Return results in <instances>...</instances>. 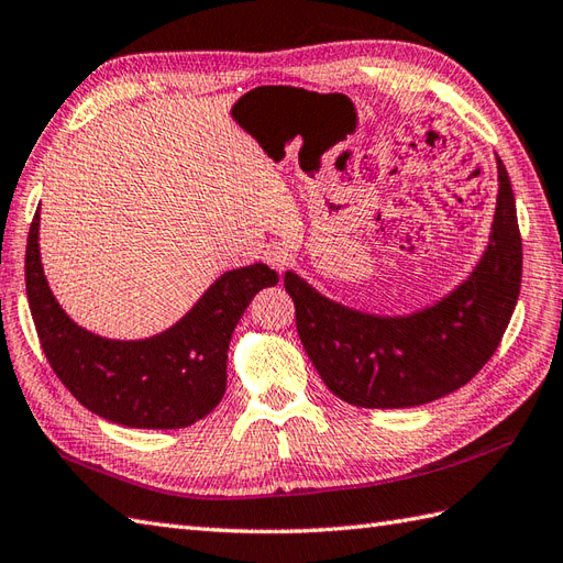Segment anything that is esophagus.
<instances>
[{
	"label": "esophagus",
	"mask_w": 563,
	"mask_h": 563,
	"mask_svg": "<svg viewBox=\"0 0 563 563\" xmlns=\"http://www.w3.org/2000/svg\"><path fill=\"white\" fill-rule=\"evenodd\" d=\"M264 258H266V264L276 268L278 273H283L287 266H290V254H287L283 246H268Z\"/></svg>",
	"instance_id": "1"
}]
</instances>
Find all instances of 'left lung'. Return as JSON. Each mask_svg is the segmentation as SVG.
<instances>
[{
  "mask_svg": "<svg viewBox=\"0 0 563 563\" xmlns=\"http://www.w3.org/2000/svg\"><path fill=\"white\" fill-rule=\"evenodd\" d=\"M499 194L489 242L470 276L412 313H369L321 295L295 271L285 290L297 333L323 384L357 408H415L465 386L499 347L520 295L516 199L496 158Z\"/></svg>",
  "mask_w": 563,
  "mask_h": 563,
  "instance_id": "obj_1",
  "label": "left lung"
}]
</instances>
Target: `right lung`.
<instances>
[{"mask_svg":"<svg viewBox=\"0 0 563 563\" xmlns=\"http://www.w3.org/2000/svg\"><path fill=\"white\" fill-rule=\"evenodd\" d=\"M41 206L25 244V292L49 367L102 420L134 429H181L225 396L234 325L254 295L278 283L266 264L234 268L185 317L141 341H114L78 325L52 295L41 261Z\"/></svg>","mask_w":563,"mask_h":563,"instance_id":"obj_1","label":"right lung"}]
</instances>
